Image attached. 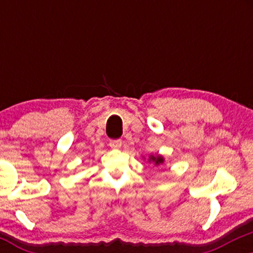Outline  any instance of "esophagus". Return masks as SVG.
Returning <instances> with one entry per match:
<instances>
[{
  "label": "esophagus",
  "instance_id": "34e87169",
  "mask_svg": "<svg viewBox=\"0 0 253 253\" xmlns=\"http://www.w3.org/2000/svg\"><path fill=\"white\" fill-rule=\"evenodd\" d=\"M109 146L112 148H120L122 146V140L121 139H113L109 141Z\"/></svg>",
  "mask_w": 253,
  "mask_h": 253
}]
</instances>
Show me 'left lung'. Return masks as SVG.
Masks as SVG:
<instances>
[{
	"label": "left lung",
	"mask_w": 253,
	"mask_h": 253,
	"mask_svg": "<svg viewBox=\"0 0 253 253\" xmlns=\"http://www.w3.org/2000/svg\"><path fill=\"white\" fill-rule=\"evenodd\" d=\"M150 161L154 162L155 166H158V165H161L162 162H164V158H162V157H153V155H152V157H150Z\"/></svg>",
	"instance_id": "obj_1"
}]
</instances>
